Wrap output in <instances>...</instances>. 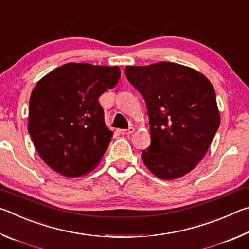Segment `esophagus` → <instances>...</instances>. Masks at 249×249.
Here are the masks:
<instances>
[{
	"mask_svg": "<svg viewBox=\"0 0 249 249\" xmlns=\"http://www.w3.org/2000/svg\"><path fill=\"white\" fill-rule=\"evenodd\" d=\"M134 130H135L134 127H129L128 129H120V133L122 135H129V134L134 133Z\"/></svg>",
	"mask_w": 249,
	"mask_h": 249,
	"instance_id": "34e87169",
	"label": "esophagus"
}]
</instances>
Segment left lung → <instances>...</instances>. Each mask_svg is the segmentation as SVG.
<instances>
[{"instance_id": "left-lung-1", "label": "left lung", "mask_w": 249, "mask_h": 249, "mask_svg": "<svg viewBox=\"0 0 249 249\" xmlns=\"http://www.w3.org/2000/svg\"><path fill=\"white\" fill-rule=\"evenodd\" d=\"M125 74L147 105L151 142L142 151L145 166L163 180L187 175L204 157L220 126L212 83L190 67L167 61L126 66Z\"/></svg>"}]
</instances>
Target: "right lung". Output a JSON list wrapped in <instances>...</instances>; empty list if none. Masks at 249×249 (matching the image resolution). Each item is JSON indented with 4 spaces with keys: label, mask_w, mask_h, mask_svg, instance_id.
Returning <instances> with one entry per match:
<instances>
[{
    "label": "right lung",
    "mask_w": 249,
    "mask_h": 249,
    "mask_svg": "<svg viewBox=\"0 0 249 249\" xmlns=\"http://www.w3.org/2000/svg\"><path fill=\"white\" fill-rule=\"evenodd\" d=\"M120 77L116 66L69 62L33 89L28 132L41 159L58 174L73 178L98 167L113 136L99 98Z\"/></svg>",
    "instance_id": "1"
}]
</instances>
